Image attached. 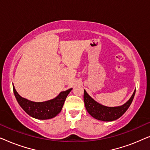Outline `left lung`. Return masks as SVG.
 <instances>
[{
	"label": "left lung",
	"instance_id": "obj_1",
	"mask_svg": "<svg viewBox=\"0 0 150 150\" xmlns=\"http://www.w3.org/2000/svg\"><path fill=\"white\" fill-rule=\"evenodd\" d=\"M135 91L136 89L133 92L130 99L123 105L110 107L98 103L87 93L85 90H84V102L85 108L91 116L96 120L103 122H112L122 117L128 110L134 97Z\"/></svg>",
	"mask_w": 150,
	"mask_h": 150
}]
</instances>
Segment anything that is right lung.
I'll return each mask as SVG.
<instances>
[{"instance_id": "right-lung-1", "label": "right lung", "mask_w": 150, "mask_h": 150, "mask_svg": "<svg viewBox=\"0 0 150 150\" xmlns=\"http://www.w3.org/2000/svg\"><path fill=\"white\" fill-rule=\"evenodd\" d=\"M13 93L18 104L22 109L32 117L38 120H49L56 117L62 110L65 100L72 88L61 91L56 98L48 101L37 102L20 96L13 85Z\"/></svg>"}]
</instances>
